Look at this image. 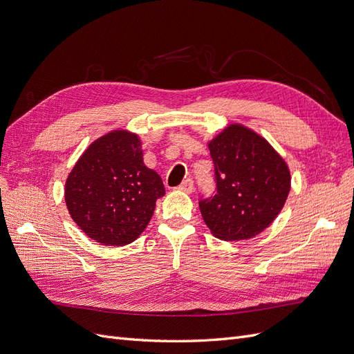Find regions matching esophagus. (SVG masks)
I'll return each mask as SVG.
<instances>
[{
  "label": "esophagus",
  "mask_w": 354,
  "mask_h": 354,
  "mask_svg": "<svg viewBox=\"0 0 354 354\" xmlns=\"http://www.w3.org/2000/svg\"><path fill=\"white\" fill-rule=\"evenodd\" d=\"M178 190L185 192V194H192V192H194V180L186 178L183 183L178 186Z\"/></svg>",
  "instance_id": "34e87169"
}]
</instances>
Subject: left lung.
<instances>
[{
    "mask_svg": "<svg viewBox=\"0 0 354 354\" xmlns=\"http://www.w3.org/2000/svg\"><path fill=\"white\" fill-rule=\"evenodd\" d=\"M217 194L199 202L202 218L221 241H246L261 233L282 211L291 171L263 136L239 122L208 140Z\"/></svg>",
    "mask_w": 354,
    "mask_h": 354,
    "instance_id": "8db88e82",
    "label": "left lung"
}]
</instances>
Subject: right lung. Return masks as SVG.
<instances>
[{"label": "right lung", "instance_id": "add662e5", "mask_svg": "<svg viewBox=\"0 0 354 354\" xmlns=\"http://www.w3.org/2000/svg\"><path fill=\"white\" fill-rule=\"evenodd\" d=\"M164 195L162 178L143 162L140 137L125 128L95 138L65 183L72 220L90 239L108 246L140 236Z\"/></svg>", "mask_w": 354, "mask_h": 354}]
</instances>
